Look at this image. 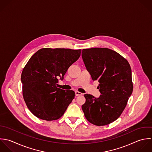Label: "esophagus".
<instances>
[{
	"mask_svg": "<svg viewBox=\"0 0 152 152\" xmlns=\"http://www.w3.org/2000/svg\"><path fill=\"white\" fill-rule=\"evenodd\" d=\"M75 95L76 96H80V95H82V94L81 92H79L78 91H76L75 92Z\"/></svg>",
	"mask_w": 152,
	"mask_h": 152,
	"instance_id": "obj_1",
	"label": "esophagus"
}]
</instances>
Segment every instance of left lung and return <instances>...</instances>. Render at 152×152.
I'll use <instances>...</instances> for the list:
<instances>
[{
	"label": "left lung",
	"instance_id": "left-lung-1",
	"mask_svg": "<svg viewBox=\"0 0 152 152\" xmlns=\"http://www.w3.org/2000/svg\"><path fill=\"white\" fill-rule=\"evenodd\" d=\"M82 57L92 79L99 82L101 94L97 98L85 95L86 102L82 106L85 117L94 125L109 124L121 115L133 92L130 64L107 48L83 49Z\"/></svg>",
	"mask_w": 152,
	"mask_h": 152
}]
</instances>
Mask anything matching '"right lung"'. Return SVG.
Instances as JSON below:
<instances>
[{"label":"right lung","mask_w":152,"mask_h":152,"mask_svg":"<svg viewBox=\"0 0 152 152\" xmlns=\"http://www.w3.org/2000/svg\"><path fill=\"white\" fill-rule=\"evenodd\" d=\"M81 50L44 48L29 60L21 75L24 101L37 117L52 121L60 118L75 98L73 91L56 86L69 67L79 58Z\"/></svg>","instance_id":"1"}]
</instances>
